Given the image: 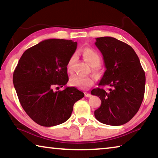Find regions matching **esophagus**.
I'll use <instances>...</instances> for the list:
<instances>
[{"label": "esophagus", "instance_id": "obj_1", "mask_svg": "<svg viewBox=\"0 0 158 158\" xmlns=\"http://www.w3.org/2000/svg\"><path fill=\"white\" fill-rule=\"evenodd\" d=\"M84 94H85V97H88V98L91 97V94H90V93H89L85 92V93H84Z\"/></svg>", "mask_w": 158, "mask_h": 158}]
</instances>
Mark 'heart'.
<instances>
[{"label":"heart","mask_w":158,"mask_h":158,"mask_svg":"<svg viewBox=\"0 0 158 158\" xmlns=\"http://www.w3.org/2000/svg\"><path fill=\"white\" fill-rule=\"evenodd\" d=\"M82 56L84 60L92 67H97L100 65L101 57L95 50L91 48H85L82 51ZM77 60V55L73 54L67 63L66 68L69 73H73L74 65ZM69 83L73 86L77 87L80 89H88L93 84V80L90 77H82L79 75L73 76L69 79Z\"/></svg>","instance_id":"b5f03b06"}]
</instances>
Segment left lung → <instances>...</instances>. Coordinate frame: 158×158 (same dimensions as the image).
<instances>
[{
	"label": "left lung",
	"mask_w": 158,
	"mask_h": 158,
	"mask_svg": "<svg viewBox=\"0 0 158 158\" xmlns=\"http://www.w3.org/2000/svg\"><path fill=\"white\" fill-rule=\"evenodd\" d=\"M95 44L103 56L106 70L91 95L101 100L95 111L102 123L118 126L137 113L145 91L146 77L137 53L130 45L111 37L96 38ZM109 86L105 91L100 86Z\"/></svg>",
	"instance_id": "obj_1"
}]
</instances>
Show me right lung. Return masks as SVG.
I'll use <instances>...</instances> for the list:
<instances>
[{"instance_id":"obj_1","label":"right lung","mask_w":158,"mask_h":158,"mask_svg":"<svg viewBox=\"0 0 158 158\" xmlns=\"http://www.w3.org/2000/svg\"><path fill=\"white\" fill-rule=\"evenodd\" d=\"M77 42L49 39L25 51L13 74V84L21 105L36 123L52 127L68 120L84 93L74 87L54 91L68 81L67 63L77 49Z\"/></svg>"}]
</instances>
